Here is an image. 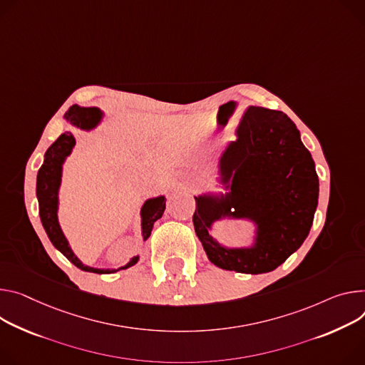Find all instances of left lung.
I'll list each match as a JSON object with an SVG mask.
<instances>
[{"mask_svg": "<svg viewBox=\"0 0 365 365\" xmlns=\"http://www.w3.org/2000/svg\"><path fill=\"white\" fill-rule=\"evenodd\" d=\"M252 125L239 126V140L221 158L231 179V195L218 202L195 197V233L210 260L218 268L242 274H263L278 268L303 245L313 224L319 197L314 161L303 145L295 123L279 110L252 106ZM222 213L249 216L259 224L258 243L252 250H225L207 233Z\"/></svg>", "mask_w": 365, "mask_h": 365, "instance_id": "8db88e82", "label": "left lung"}]
</instances>
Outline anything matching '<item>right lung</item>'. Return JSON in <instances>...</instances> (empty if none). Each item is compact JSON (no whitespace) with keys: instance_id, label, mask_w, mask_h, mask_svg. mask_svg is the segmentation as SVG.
<instances>
[{"instance_id":"add662e5","label":"right lung","mask_w":365,"mask_h":365,"mask_svg":"<svg viewBox=\"0 0 365 365\" xmlns=\"http://www.w3.org/2000/svg\"><path fill=\"white\" fill-rule=\"evenodd\" d=\"M65 118L70 120L73 125H77L83 129H90L96 126L102 118V112L96 109V108H78V106H71L68 112L65 113ZM76 144V140L73 137L71 132H63L62 135L58 137V140L48 148L45 154V161L42 164V168L39 169L38 173V185H36V195L39 200V215L43 224V228L46 231V235L52 245L67 257L71 263H74L77 268L81 271L87 272H94V274H112L116 272V269H96L90 268L83 264L76 255L71 252L67 239L63 237L62 231L58 224L56 218V210H58V187L61 183V170H62V163L67 157L73 147ZM165 210V200L164 196L154 197V200H150L144 204L141 215H143V236L144 240H147L151 235V230L154 222L161 218L163 212ZM138 257H132L130 262L125 267L119 269H126L132 264H135ZM118 269V271H119Z\"/></svg>"}]
</instances>
